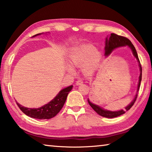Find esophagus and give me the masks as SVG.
<instances>
[{
  "mask_svg": "<svg viewBox=\"0 0 152 152\" xmlns=\"http://www.w3.org/2000/svg\"><path fill=\"white\" fill-rule=\"evenodd\" d=\"M82 83H83V81L82 80H78L76 81V85H80V84H82Z\"/></svg>",
  "mask_w": 152,
  "mask_h": 152,
  "instance_id": "1",
  "label": "esophagus"
}]
</instances>
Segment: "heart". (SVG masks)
Listing matches in <instances>:
<instances>
[{
    "label": "heart",
    "instance_id": "b5f03b06",
    "mask_svg": "<svg viewBox=\"0 0 152 152\" xmlns=\"http://www.w3.org/2000/svg\"><path fill=\"white\" fill-rule=\"evenodd\" d=\"M68 58L71 65L78 68L82 66L84 74L90 76L93 74L99 68L102 55L93 45L86 44L72 49ZM68 69L70 72L74 71L72 67H68Z\"/></svg>",
    "mask_w": 152,
    "mask_h": 152
}]
</instances>
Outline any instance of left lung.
<instances>
[{
  "label": "left lung",
  "instance_id": "left-lung-1",
  "mask_svg": "<svg viewBox=\"0 0 152 152\" xmlns=\"http://www.w3.org/2000/svg\"><path fill=\"white\" fill-rule=\"evenodd\" d=\"M125 45H128L129 47L131 48L133 56L136 58V59H137L139 62V66H140V78H139V82H138V86H137V92H138L139 90H140V84L141 81L142 68H141V66L140 60H139L137 51H136L134 45L132 44V43L131 42V41L125 37L118 35L117 34H115V33H110V35L109 36H108V37L106 38V41H105L104 54L106 56H108L110 54V53H111L113 50H115V48L122 47V46H125ZM137 94H136L135 99L133 100V101L131 102L128 106L125 107V110H118V111H110V110H104L102 109V108L98 106V105L92 103L88 99V104H90V106H91L92 109H94V111L96 112V113H98L99 115H101V116L104 117H107V118H114V117H119L120 115L124 114L126 110H129L133 105L134 104L136 99H137Z\"/></svg>",
  "mask_w": 152,
  "mask_h": 152
}]
</instances>
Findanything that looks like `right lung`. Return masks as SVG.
<instances>
[{"label":"right lung","mask_w":152,"mask_h":152,"mask_svg":"<svg viewBox=\"0 0 152 152\" xmlns=\"http://www.w3.org/2000/svg\"><path fill=\"white\" fill-rule=\"evenodd\" d=\"M41 34L42 33H39V34L35 35L33 37ZM72 85H71L62 89L60 91L57 96L53 100H51L50 102L39 108H37V109L25 107L19 104L18 102H16L20 110H22V112L27 116L37 119H50L54 117L62 109L69 92L71 91V90L72 89Z\"/></svg>","instance_id":"1"}]
</instances>
